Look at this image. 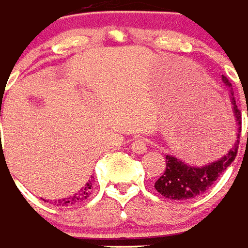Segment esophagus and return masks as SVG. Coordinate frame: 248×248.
<instances>
[{
	"label": "esophagus",
	"mask_w": 248,
	"mask_h": 248,
	"mask_svg": "<svg viewBox=\"0 0 248 248\" xmlns=\"http://www.w3.org/2000/svg\"><path fill=\"white\" fill-rule=\"evenodd\" d=\"M132 150L136 154H144L146 150H147V142H146V140H142V138L134 140L133 143H132Z\"/></svg>",
	"instance_id": "esophagus-1"
}]
</instances>
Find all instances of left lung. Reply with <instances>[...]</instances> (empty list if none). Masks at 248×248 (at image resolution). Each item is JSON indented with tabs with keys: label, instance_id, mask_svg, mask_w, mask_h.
I'll list each match as a JSON object with an SVG mask.
<instances>
[{
	"label": "left lung",
	"instance_id": "left-lung-1",
	"mask_svg": "<svg viewBox=\"0 0 248 248\" xmlns=\"http://www.w3.org/2000/svg\"><path fill=\"white\" fill-rule=\"evenodd\" d=\"M223 82L231 90L229 96H231L232 101V111L234 115L235 126H237L234 143L232 144V147L228 150V152L223 157L217 158L210 164H205L202 166L188 165L175 156L166 155L165 171L155 183L156 191L161 196H164L165 199L179 200V201L195 199L207 191L228 166L234 161L239 144L242 118H241V111L235 105L231 82H228L227 77L224 75H223Z\"/></svg>",
	"mask_w": 248,
	"mask_h": 248
}]
</instances>
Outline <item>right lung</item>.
I'll return each instance as SVG.
<instances>
[{"label": "right lung", "instance_id": "1", "mask_svg": "<svg viewBox=\"0 0 248 248\" xmlns=\"http://www.w3.org/2000/svg\"><path fill=\"white\" fill-rule=\"evenodd\" d=\"M93 183H94V179L88 180L86 186H84V187H83L80 191L77 192V193H74V195L69 196V197H65V199H59V200H56V201H53V205L62 206V207H68V206L75 205V203H78V202H82V201H84L87 197H90L93 186H94Z\"/></svg>", "mask_w": 248, "mask_h": 248}]
</instances>
